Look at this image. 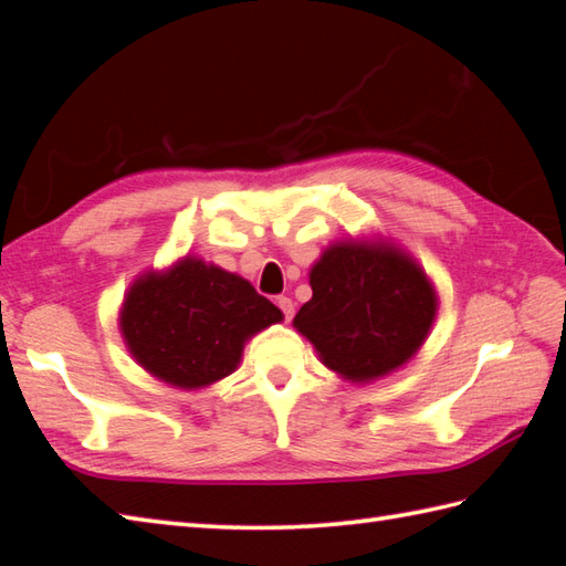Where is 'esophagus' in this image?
Here are the masks:
<instances>
[{"instance_id": "1", "label": "esophagus", "mask_w": 566, "mask_h": 566, "mask_svg": "<svg viewBox=\"0 0 566 566\" xmlns=\"http://www.w3.org/2000/svg\"><path fill=\"white\" fill-rule=\"evenodd\" d=\"M275 303H279V307H281V312H283V317H285V322H291L293 319V315H295V303L291 297H285V295H281L279 300H275Z\"/></svg>"}]
</instances>
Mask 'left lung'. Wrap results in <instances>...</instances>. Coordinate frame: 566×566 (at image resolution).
<instances>
[{
	"instance_id": "obj_1",
	"label": "left lung",
	"mask_w": 566,
	"mask_h": 566,
	"mask_svg": "<svg viewBox=\"0 0 566 566\" xmlns=\"http://www.w3.org/2000/svg\"><path fill=\"white\" fill-rule=\"evenodd\" d=\"M312 300L295 329L326 368L370 382L417 354L429 336L438 297L421 266L395 244L338 242L310 271Z\"/></svg>"
}]
</instances>
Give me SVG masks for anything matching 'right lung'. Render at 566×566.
Listing matches in <instances>:
<instances>
[{
    "mask_svg": "<svg viewBox=\"0 0 566 566\" xmlns=\"http://www.w3.org/2000/svg\"><path fill=\"white\" fill-rule=\"evenodd\" d=\"M281 319L283 312L249 281L186 256L130 285L120 332L147 373L174 387L198 389L228 378L247 338Z\"/></svg>",
    "mask_w": 566,
    "mask_h": 566,
    "instance_id": "add662e5",
    "label": "right lung"
}]
</instances>
